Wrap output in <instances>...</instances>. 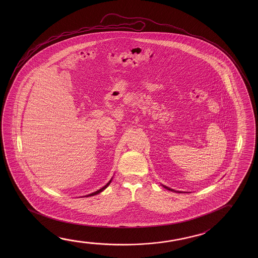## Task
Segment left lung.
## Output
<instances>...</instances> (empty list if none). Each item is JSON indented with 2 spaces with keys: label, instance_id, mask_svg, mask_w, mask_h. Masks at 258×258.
I'll return each instance as SVG.
<instances>
[{
  "label": "left lung",
  "instance_id": "8db88e82",
  "mask_svg": "<svg viewBox=\"0 0 258 258\" xmlns=\"http://www.w3.org/2000/svg\"><path fill=\"white\" fill-rule=\"evenodd\" d=\"M162 186L164 187V188H165L166 190H171V191H174V192H183V191H180V190H174L173 189H171V188H169V187H167V186L164 185V184H162Z\"/></svg>",
  "mask_w": 258,
  "mask_h": 258
}]
</instances>
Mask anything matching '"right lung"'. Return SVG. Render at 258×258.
Instances as JSON below:
<instances>
[{"instance_id": "1", "label": "right lung", "mask_w": 258, "mask_h": 258, "mask_svg": "<svg viewBox=\"0 0 258 258\" xmlns=\"http://www.w3.org/2000/svg\"><path fill=\"white\" fill-rule=\"evenodd\" d=\"M111 181H112V178L110 179V181L108 182V183H107L106 185L103 186V187H102V188H101L100 190H96V191H94V192H92V194H90V195H85V196H84V197H90V196H93V195H99V194H101L102 190H105L106 188H107L108 186L110 185V182H111Z\"/></svg>"}]
</instances>
